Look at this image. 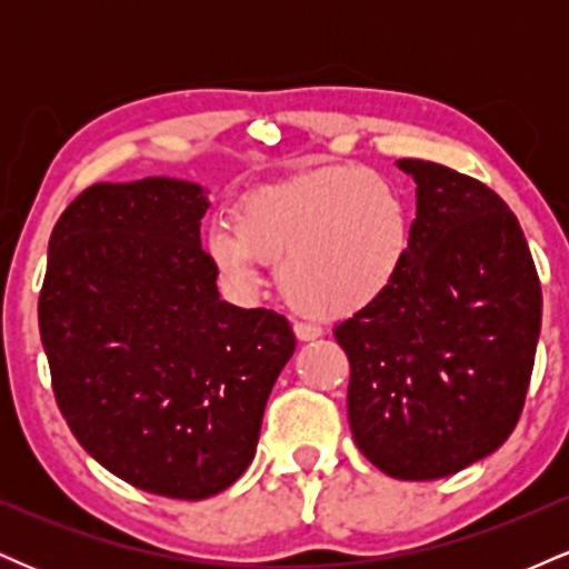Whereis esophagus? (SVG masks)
Listing matches in <instances>:
<instances>
[{
	"label": "esophagus",
	"instance_id": "34e87169",
	"mask_svg": "<svg viewBox=\"0 0 569 569\" xmlns=\"http://www.w3.org/2000/svg\"><path fill=\"white\" fill-rule=\"evenodd\" d=\"M293 335H297V339H302V342H310V339L321 337V326L297 321L293 323Z\"/></svg>",
	"mask_w": 569,
	"mask_h": 569
}]
</instances>
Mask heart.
Listing matches in <instances>:
<instances>
[{"mask_svg":"<svg viewBox=\"0 0 569 569\" xmlns=\"http://www.w3.org/2000/svg\"><path fill=\"white\" fill-rule=\"evenodd\" d=\"M401 192L356 166L318 168L253 189L234 208V230L211 227L206 251L234 289L259 286V262L297 310L342 318L375 305L409 253Z\"/></svg>","mask_w":569,"mask_h":569,"instance_id":"1","label":"heart"}]
</instances>
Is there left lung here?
<instances>
[{
	"instance_id": "1",
	"label": "left lung",
	"mask_w": 569,
	"mask_h": 569,
	"mask_svg": "<svg viewBox=\"0 0 569 569\" xmlns=\"http://www.w3.org/2000/svg\"><path fill=\"white\" fill-rule=\"evenodd\" d=\"M396 283L335 329L348 352L352 439L403 481L452 476L511 436L540 337L530 246L492 189L426 160Z\"/></svg>"
}]
</instances>
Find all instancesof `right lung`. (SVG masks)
Returning a JSON list of instances; mask_svg holds the SVG:
<instances>
[{"instance_id":"obj_1","label":"right lung","mask_w":569,"mask_h":569,"mask_svg":"<svg viewBox=\"0 0 569 569\" xmlns=\"http://www.w3.org/2000/svg\"><path fill=\"white\" fill-rule=\"evenodd\" d=\"M208 194L168 176L93 184L61 213L39 293L58 409L82 449L143 492L202 500L243 476L297 339L219 297Z\"/></svg>"}]
</instances>
